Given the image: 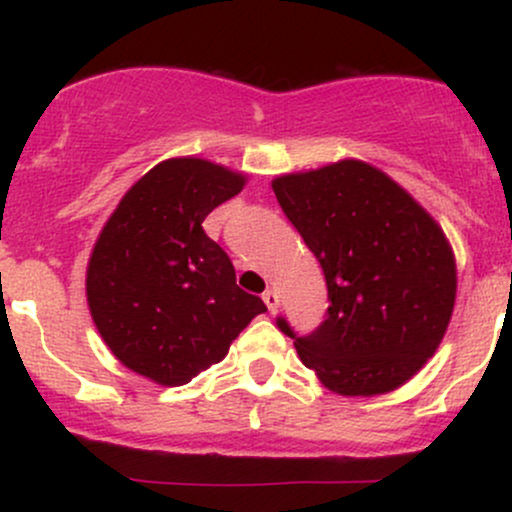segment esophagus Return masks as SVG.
<instances>
[{
  "mask_svg": "<svg viewBox=\"0 0 512 512\" xmlns=\"http://www.w3.org/2000/svg\"><path fill=\"white\" fill-rule=\"evenodd\" d=\"M262 301H264V305H267L269 310H272V313H274L276 308H279V296H276L274 289L264 291V293H262Z\"/></svg>",
  "mask_w": 512,
  "mask_h": 512,
  "instance_id": "1",
  "label": "esophagus"
}]
</instances>
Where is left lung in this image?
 <instances>
[{
	"label": "left lung",
	"instance_id": "obj_1",
	"mask_svg": "<svg viewBox=\"0 0 512 512\" xmlns=\"http://www.w3.org/2000/svg\"><path fill=\"white\" fill-rule=\"evenodd\" d=\"M274 195L327 281L325 320L298 356L332 392L373 397L404 385L436 354L455 308V255L433 216L363 161L281 175Z\"/></svg>",
	"mask_w": 512,
	"mask_h": 512
}]
</instances>
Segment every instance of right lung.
I'll list each match as a JSON object with an SVG mask.
<instances>
[{
	"label": "right lung",
	"instance_id": "right-lung-1",
	"mask_svg": "<svg viewBox=\"0 0 512 512\" xmlns=\"http://www.w3.org/2000/svg\"><path fill=\"white\" fill-rule=\"evenodd\" d=\"M243 185V175L204 158H168L129 187L103 226L86 269L88 308L134 373L190 383L267 310L236 284L231 257L202 228Z\"/></svg>",
	"mask_w": 512,
	"mask_h": 512
}]
</instances>
